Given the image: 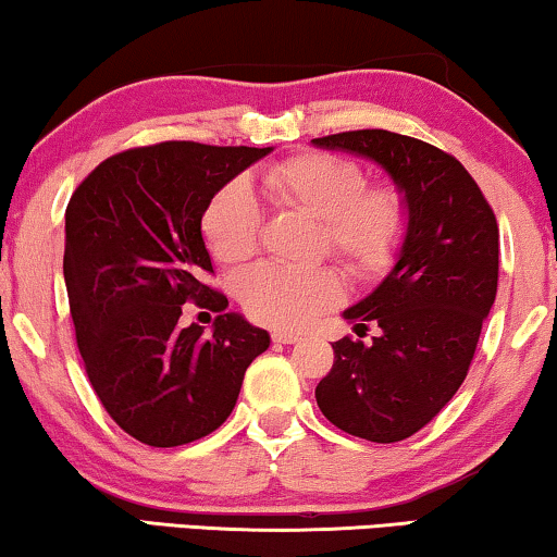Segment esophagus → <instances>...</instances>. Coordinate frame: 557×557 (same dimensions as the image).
I'll use <instances>...</instances> for the list:
<instances>
[{
  "label": "esophagus",
  "mask_w": 557,
  "mask_h": 557,
  "mask_svg": "<svg viewBox=\"0 0 557 557\" xmlns=\"http://www.w3.org/2000/svg\"><path fill=\"white\" fill-rule=\"evenodd\" d=\"M298 338H301V334H296V332H273L271 334L273 344H296Z\"/></svg>",
  "instance_id": "obj_1"
}]
</instances>
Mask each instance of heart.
Segmentation results:
<instances>
[{"label": "heart", "instance_id": "1", "mask_svg": "<svg viewBox=\"0 0 557 557\" xmlns=\"http://www.w3.org/2000/svg\"><path fill=\"white\" fill-rule=\"evenodd\" d=\"M273 203L319 221L317 253H332L359 284L382 278L399 259L409 231L405 190L392 181L367 183L364 168L329 152H298L263 171ZM263 211L251 185L233 178L208 200L200 231L215 261L238 265L261 244ZM334 265L284 269L261 263L240 273L236 296L253 321L296 329L342 301Z\"/></svg>", "mask_w": 557, "mask_h": 557}]
</instances>
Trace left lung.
<instances>
[{"mask_svg": "<svg viewBox=\"0 0 557 557\" xmlns=\"http://www.w3.org/2000/svg\"><path fill=\"white\" fill-rule=\"evenodd\" d=\"M313 145L374 160L405 190L409 231L382 284L344 311L372 342H334L317 386L329 422L369 442H401L430 424L470 372L499 271L497 219L465 165L389 131H349Z\"/></svg>", "mask_w": 557, "mask_h": 557, "instance_id": "8db88e82", "label": "left lung"}]
</instances>
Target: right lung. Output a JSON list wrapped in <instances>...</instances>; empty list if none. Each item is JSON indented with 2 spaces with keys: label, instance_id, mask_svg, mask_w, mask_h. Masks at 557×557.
Returning <instances> with one entry per match:
<instances>
[{
  "label": "right lung",
  "instance_id": "right-lung-1",
  "mask_svg": "<svg viewBox=\"0 0 557 557\" xmlns=\"http://www.w3.org/2000/svg\"><path fill=\"white\" fill-rule=\"evenodd\" d=\"M271 148L165 140L110 156L64 211V284L77 349L120 430L150 447L196 442L228 419L269 334L206 284L200 219L221 185ZM183 302L220 313L180 324Z\"/></svg>",
  "mask_w": 557,
  "mask_h": 557
}]
</instances>
